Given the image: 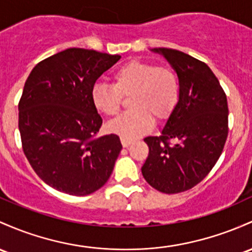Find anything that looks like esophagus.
Returning a JSON list of instances; mask_svg holds the SVG:
<instances>
[{"instance_id": "esophagus-1", "label": "esophagus", "mask_w": 252, "mask_h": 252, "mask_svg": "<svg viewBox=\"0 0 252 252\" xmlns=\"http://www.w3.org/2000/svg\"><path fill=\"white\" fill-rule=\"evenodd\" d=\"M121 142L122 145H123V147H128V146H130L134 141L130 139H126V137H121Z\"/></svg>"}]
</instances>
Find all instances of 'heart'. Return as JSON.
Returning a JSON list of instances; mask_svg holds the SVG:
<instances>
[{"instance_id":"1","label":"heart","mask_w":252,"mask_h":252,"mask_svg":"<svg viewBox=\"0 0 252 252\" xmlns=\"http://www.w3.org/2000/svg\"><path fill=\"white\" fill-rule=\"evenodd\" d=\"M112 79L113 85H93L91 100L99 112L116 116L121 110L123 96L131 95V109L107 124L110 131L126 139H134L148 131L153 126V117H168L178 103L181 84L171 68L132 60L116 69Z\"/></svg>"}]
</instances>
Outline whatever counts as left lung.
<instances>
[{"label":"left lung","mask_w":252,"mask_h":252,"mask_svg":"<svg viewBox=\"0 0 252 252\" xmlns=\"http://www.w3.org/2000/svg\"><path fill=\"white\" fill-rule=\"evenodd\" d=\"M181 84L178 103L160 136H148L142 176L154 189L177 193L191 189L217 164L228 134L227 98L206 63L178 50L156 48ZM173 139L175 144L168 141Z\"/></svg>","instance_id":"obj_1"}]
</instances>
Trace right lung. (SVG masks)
<instances>
[{"label":"right lung","instance_id":"1","mask_svg":"<svg viewBox=\"0 0 252 252\" xmlns=\"http://www.w3.org/2000/svg\"><path fill=\"white\" fill-rule=\"evenodd\" d=\"M120 55L70 48L38 63L19 103V131L34 172L54 189L74 196L96 191L111 176L122 143L95 137L103 120L91 100L98 77Z\"/></svg>","mask_w":252,"mask_h":252}]
</instances>
